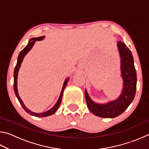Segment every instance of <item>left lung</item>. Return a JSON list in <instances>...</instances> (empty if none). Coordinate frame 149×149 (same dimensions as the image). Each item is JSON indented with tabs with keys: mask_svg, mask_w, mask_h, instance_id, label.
Segmentation results:
<instances>
[{
	"mask_svg": "<svg viewBox=\"0 0 149 149\" xmlns=\"http://www.w3.org/2000/svg\"><path fill=\"white\" fill-rule=\"evenodd\" d=\"M117 45L121 58V76L123 84L120 97L115 100L101 104L93 102L87 91H85L88 108L93 114L99 117L112 118L122 114L132 102L135 95L137 74L132 52L124 42L118 41Z\"/></svg>",
	"mask_w": 149,
	"mask_h": 149,
	"instance_id": "left-lung-1",
	"label": "left lung"
}]
</instances>
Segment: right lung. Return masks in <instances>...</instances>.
<instances>
[{"instance_id": "right-lung-1", "label": "right lung", "mask_w": 149, "mask_h": 149, "mask_svg": "<svg viewBox=\"0 0 149 149\" xmlns=\"http://www.w3.org/2000/svg\"><path fill=\"white\" fill-rule=\"evenodd\" d=\"M45 38V36H41V37H35V38H31V39L29 41L28 44H27V46L24 48V49L22 50L21 52H19V54L18 55V57H17V64L16 67H15V69H14V92H15V94H16V96L17 97V99H18L19 102L20 103V104L22 105V108H24L25 110V111L27 113H28L31 116H36V117H39V118H41V117H47V116H51L53 114H54L55 112H56V111L58 109V108L60 105V103H61L62 101V95H63V93H64V90L65 89V86H66L67 85V83L68 81L69 80V78H67L65 80V81L64 83V85H63V87H62V91L61 93H60V95L59 97V99L58 100V101L56 102V104H54V106L52 108H50V110L46 111V112H42V113H35V112H31V110H29L28 108H27L26 106L24 105L23 101H22L21 98L19 97V94H18V91H17V75H18V72H19V68L21 66V64L22 61H23L24 60V56H26V54L31 49V48L33 46L35 41H41Z\"/></svg>"}]
</instances>
